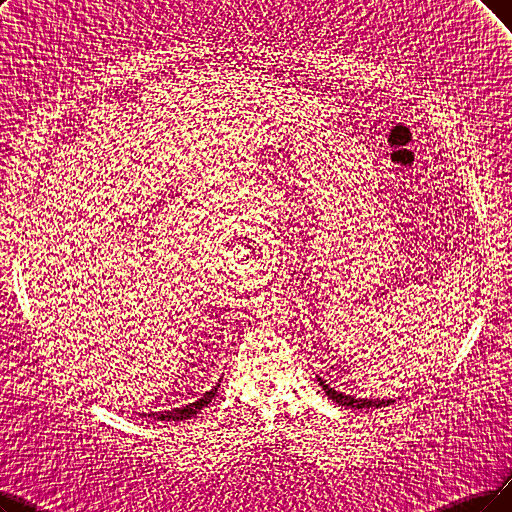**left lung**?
<instances>
[{
  "instance_id": "8db88e82",
  "label": "left lung",
  "mask_w": 512,
  "mask_h": 512,
  "mask_svg": "<svg viewBox=\"0 0 512 512\" xmlns=\"http://www.w3.org/2000/svg\"><path fill=\"white\" fill-rule=\"evenodd\" d=\"M317 380H319V386H323L325 395L330 397L334 403L353 407V410H378V407H388V405L395 403V399H382V401H378V399H357L353 395H344L340 391H334V388L330 384H325L319 376H317Z\"/></svg>"
}]
</instances>
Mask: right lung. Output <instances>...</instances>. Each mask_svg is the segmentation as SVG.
<instances>
[{"label":"right lung","mask_w":512,"mask_h":512,"mask_svg":"<svg viewBox=\"0 0 512 512\" xmlns=\"http://www.w3.org/2000/svg\"><path fill=\"white\" fill-rule=\"evenodd\" d=\"M220 380H222V378H220ZM220 380L210 388L208 393H203L201 397L193 399V401H191V403H187V405L172 407V410H166V412H149V414H145V412H138V416H142V418H153V420H161V422H176V420H187V418H193V416L201 410V407H206V405L214 399V395L218 393Z\"/></svg>","instance_id":"obj_1"}]
</instances>
